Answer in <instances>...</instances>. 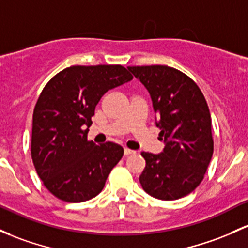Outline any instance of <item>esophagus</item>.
<instances>
[{
    "instance_id": "obj_1",
    "label": "esophagus",
    "mask_w": 248,
    "mask_h": 248,
    "mask_svg": "<svg viewBox=\"0 0 248 248\" xmlns=\"http://www.w3.org/2000/svg\"><path fill=\"white\" fill-rule=\"evenodd\" d=\"M135 153H137V152L133 151V149L124 148V155H126V156H128V155H133V154H135Z\"/></svg>"
}]
</instances>
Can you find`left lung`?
Returning <instances> with one entry per match:
<instances>
[{
    "label": "left lung",
    "instance_id": "obj_1",
    "mask_svg": "<svg viewBox=\"0 0 248 248\" xmlns=\"http://www.w3.org/2000/svg\"><path fill=\"white\" fill-rule=\"evenodd\" d=\"M148 89L156 126L166 146L161 154L142 152L146 167L141 186L160 200H176L192 193L203 180L214 141L208 105L198 84L175 68L154 66L128 67Z\"/></svg>",
    "mask_w": 248,
    "mask_h": 248
}]
</instances>
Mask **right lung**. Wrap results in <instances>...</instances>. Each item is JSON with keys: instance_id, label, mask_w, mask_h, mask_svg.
<instances>
[{"instance_id": "right-lung-1", "label": "right lung", "mask_w": 248, "mask_h": 248, "mask_svg": "<svg viewBox=\"0 0 248 248\" xmlns=\"http://www.w3.org/2000/svg\"><path fill=\"white\" fill-rule=\"evenodd\" d=\"M133 75L120 64L72 66L41 92L31 129V159L37 175L54 197L82 202L96 197L124 155L118 143L88 141L95 107L106 92Z\"/></svg>"}]
</instances>
